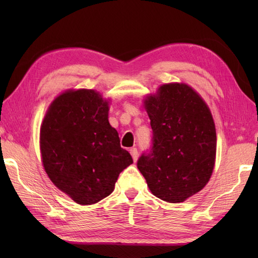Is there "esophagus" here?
Returning <instances> with one entry per match:
<instances>
[{"mask_svg": "<svg viewBox=\"0 0 258 258\" xmlns=\"http://www.w3.org/2000/svg\"><path fill=\"white\" fill-rule=\"evenodd\" d=\"M130 153H131V155H132V157H133V161L134 162L138 161V157H139V151H138V149H136V147H133V149L130 150Z\"/></svg>", "mask_w": 258, "mask_h": 258, "instance_id": "esophagus-1", "label": "esophagus"}]
</instances>
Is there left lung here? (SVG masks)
<instances>
[{
	"instance_id": "left-lung-1",
	"label": "left lung",
	"mask_w": 258,
	"mask_h": 258,
	"mask_svg": "<svg viewBox=\"0 0 258 258\" xmlns=\"http://www.w3.org/2000/svg\"><path fill=\"white\" fill-rule=\"evenodd\" d=\"M153 131L138 168L158 199L184 202L207 184L216 155L215 124L205 102L186 84L162 85L145 100Z\"/></svg>"
}]
</instances>
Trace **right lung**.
I'll use <instances>...</instances> for the list:
<instances>
[{
  "label": "right lung",
  "mask_w": 258,
  "mask_h": 258,
  "mask_svg": "<svg viewBox=\"0 0 258 258\" xmlns=\"http://www.w3.org/2000/svg\"><path fill=\"white\" fill-rule=\"evenodd\" d=\"M42 162L57 188L91 205L114 190L133 163L108 123V103L93 90L68 91L51 104L41 126Z\"/></svg>",
  "instance_id": "add662e5"
}]
</instances>
